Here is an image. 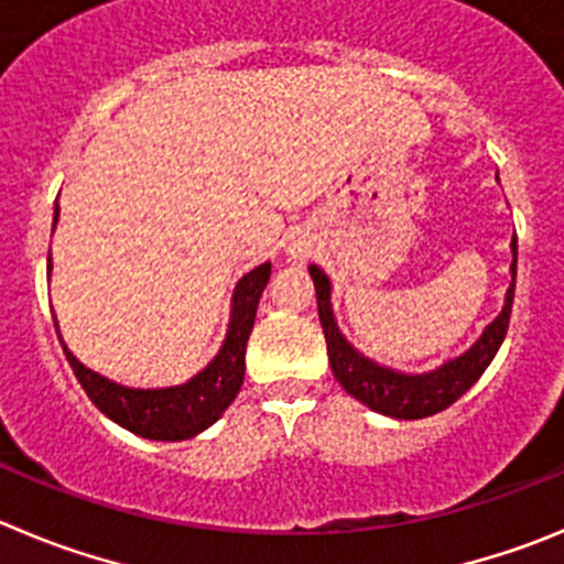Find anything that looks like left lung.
<instances>
[{
  "label": "left lung",
  "instance_id": "8db88e82",
  "mask_svg": "<svg viewBox=\"0 0 564 564\" xmlns=\"http://www.w3.org/2000/svg\"><path fill=\"white\" fill-rule=\"evenodd\" d=\"M512 286L507 292V306L498 314L496 323H489L481 339L462 354L459 359H451L448 365H442L440 370L425 372V376H406V372H394L387 367H378L376 361L365 359L356 354L354 347L341 339L339 328L330 314V283L323 270L308 267L312 272L314 289H317V308L319 323H323L325 345H328V361L334 370L336 381L347 389V394H354L356 401L370 406L372 412L387 414V417L398 420H420L431 417V414L448 409L456 403L473 383L481 378L489 361L496 359L498 347H501L503 336H507L509 317H512L514 303V275H518V241H512Z\"/></svg>",
  "mask_w": 564,
  "mask_h": 564
}]
</instances>
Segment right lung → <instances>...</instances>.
Wrapping results in <instances>:
<instances>
[{
  "label": "right lung",
  "instance_id": "right-lung-1",
  "mask_svg": "<svg viewBox=\"0 0 564 564\" xmlns=\"http://www.w3.org/2000/svg\"><path fill=\"white\" fill-rule=\"evenodd\" d=\"M57 210L61 208H55V223ZM270 264H261L236 283L234 317H230V330L223 350L203 372H197L192 381L181 383V387L130 389L83 367L61 341L63 354H66L68 365H72L77 381L86 389L94 406L108 414L113 423L133 431V434L147 436V440H188V436L208 429L210 423H217L239 394L241 381H245L247 339H250L258 300H261V292L270 281Z\"/></svg>",
  "mask_w": 564,
  "mask_h": 564
}]
</instances>
